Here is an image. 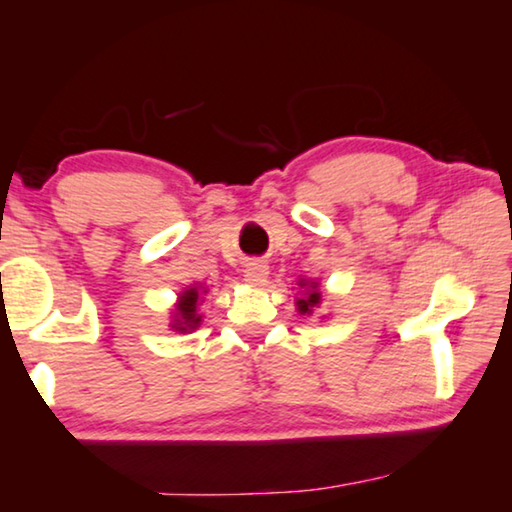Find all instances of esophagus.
Masks as SVG:
<instances>
[{"label": "esophagus", "mask_w": 512, "mask_h": 512, "mask_svg": "<svg viewBox=\"0 0 512 512\" xmlns=\"http://www.w3.org/2000/svg\"><path fill=\"white\" fill-rule=\"evenodd\" d=\"M268 277V266L264 262H248L244 268V282L248 287H262Z\"/></svg>", "instance_id": "esophagus-1"}]
</instances>
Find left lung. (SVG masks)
<instances>
[{"mask_svg": "<svg viewBox=\"0 0 512 512\" xmlns=\"http://www.w3.org/2000/svg\"><path fill=\"white\" fill-rule=\"evenodd\" d=\"M320 282L318 280H309V277H300L298 280V293L300 296L296 298V309L298 314L302 316H311L314 314V309L320 307V302H323V293H320Z\"/></svg>", "mask_w": 512, "mask_h": 512, "instance_id": "8db88e82", "label": "left lung"}]
</instances>
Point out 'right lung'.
Listing matches in <instances>:
<instances>
[{"label": "right lung", "mask_w": 512, "mask_h": 512, "mask_svg": "<svg viewBox=\"0 0 512 512\" xmlns=\"http://www.w3.org/2000/svg\"><path fill=\"white\" fill-rule=\"evenodd\" d=\"M207 291L210 289L203 287V284H189L185 291L178 293L176 305H173V309H171V323H169L173 332L189 334V332H194V329L201 327L203 314L198 307L203 305Z\"/></svg>", "instance_id": "1"}]
</instances>
